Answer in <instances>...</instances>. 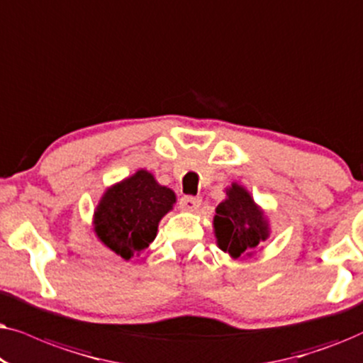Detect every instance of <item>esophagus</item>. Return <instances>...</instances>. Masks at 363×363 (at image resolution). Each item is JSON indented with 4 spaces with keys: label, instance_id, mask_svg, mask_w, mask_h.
<instances>
[{
    "label": "esophagus",
    "instance_id": "esophagus-1",
    "mask_svg": "<svg viewBox=\"0 0 363 363\" xmlns=\"http://www.w3.org/2000/svg\"><path fill=\"white\" fill-rule=\"evenodd\" d=\"M179 206H181L182 211H197L201 206V197L182 196L181 201H179Z\"/></svg>",
    "mask_w": 363,
    "mask_h": 363
}]
</instances>
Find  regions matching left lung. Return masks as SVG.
Instances as JSON below:
<instances>
[{
	"label": "left lung",
	"instance_id": "1",
	"mask_svg": "<svg viewBox=\"0 0 363 363\" xmlns=\"http://www.w3.org/2000/svg\"><path fill=\"white\" fill-rule=\"evenodd\" d=\"M214 229L219 247L238 259L267 239V222L249 192L238 184L227 189V199L216 209Z\"/></svg>",
	"mask_w": 363,
	"mask_h": 363
}]
</instances>
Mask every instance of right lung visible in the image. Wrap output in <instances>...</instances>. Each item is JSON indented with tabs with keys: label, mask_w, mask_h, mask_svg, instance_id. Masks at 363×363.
<instances>
[{
	"label": "right lung",
	"mask_w": 363,
	"mask_h": 363,
	"mask_svg": "<svg viewBox=\"0 0 363 363\" xmlns=\"http://www.w3.org/2000/svg\"><path fill=\"white\" fill-rule=\"evenodd\" d=\"M176 196L152 174L138 171L106 191L94 214V230L111 250L131 259L156 238L157 224L172 209Z\"/></svg>",
	"instance_id": "add662e5"
}]
</instances>
